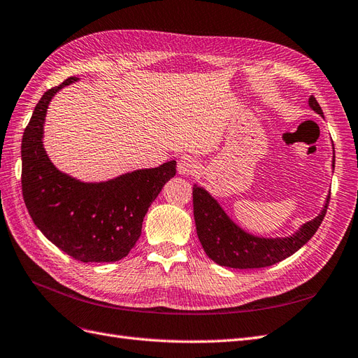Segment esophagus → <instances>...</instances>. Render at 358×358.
Masks as SVG:
<instances>
[{"label": "esophagus", "mask_w": 358, "mask_h": 358, "mask_svg": "<svg viewBox=\"0 0 358 358\" xmlns=\"http://www.w3.org/2000/svg\"><path fill=\"white\" fill-rule=\"evenodd\" d=\"M198 171V162L192 157H182L178 162V172L181 176H193Z\"/></svg>", "instance_id": "esophagus-1"}]
</instances>
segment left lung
<instances>
[{
	"label": "left lung",
	"instance_id": "1",
	"mask_svg": "<svg viewBox=\"0 0 358 358\" xmlns=\"http://www.w3.org/2000/svg\"><path fill=\"white\" fill-rule=\"evenodd\" d=\"M310 108L324 117L322 109L313 96L309 97ZM334 166V165H333ZM330 196L324 210L313 220L304 223L300 231L287 238H259L240 229L208 192L193 186V216H195L198 238L207 257L229 268H262L291 257L308 243L329 208Z\"/></svg>",
	"mask_w": 358,
	"mask_h": 358
}]
</instances>
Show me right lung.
Masks as SVG:
<instances>
[{
	"label": "right lung",
	"instance_id": "add662e5",
	"mask_svg": "<svg viewBox=\"0 0 358 358\" xmlns=\"http://www.w3.org/2000/svg\"><path fill=\"white\" fill-rule=\"evenodd\" d=\"M79 78L48 90L22 136V195L36 227L69 257L83 262H114L127 257L141 237L142 222L177 162L139 169L106 182H80L59 172L43 148V124L50 99Z\"/></svg>",
	"mask_w": 358,
	"mask_h": 358
}]
</instances>
